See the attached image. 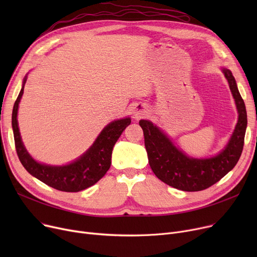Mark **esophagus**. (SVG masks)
<instances>
[{"instance_id": "1", "label": "esophagus", "mask_w": 257, "mask_h": 257, "mask_svg": "<svg viewBox=\"0 0 257 257\" xmlns=\"http://www.w3.org/2000/svg\"><path fill=\"white\" fill-rule=\"evenodd\" d=\"M143 114H144V111H143V110H141L139 107L134 108V116H136V118H139V117H141Z\"/></svg>"}]
</instances>
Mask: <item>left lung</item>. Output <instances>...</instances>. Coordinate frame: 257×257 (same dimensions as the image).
<instances>
[{"label": "left lung", "instance_id": "obj_1", "mask_svg": "<svg viewBox=\"0 0 257 257\" xmlns=\"http://www.w3.org/2000/svg\"><path fill=\"white\" fill-rule=\"evenodd\" d=\"M238 111V120L225 149L217 156L196 159L186 156L175 147L151 121L141 119L149 165L156 177L168 185L184 192H199L220 181L230 172L241 155L247 128V111L235 79L229 70H223Z\"/></svg>", "mask_w": 257, "mask_h": 257}]
</instances>
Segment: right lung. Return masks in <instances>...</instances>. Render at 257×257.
<instances>
[{
    "mask_svg": "<svg viewBox=\"0 0 257 257\" xmlns=\"http://www.w3.org/2000/svg\"><path fill=\"white\" fill-rule=\"evenodd\" d=\"M25 83L26 78L12 110V129L16 149L24 168L38 180L61 192L76 193L97 183L109 170L113 146L125 128L130 125L131 119L129 117L121 118L107 125L88 151L74 163L63 167L42 165L27 152L19 130L17 116Z\"/></svg>",
    "mask_w": 257,
    "mask_h": 257,
    "instance_id": "add662e5",
    "label": "right lung"
}]
</instances>
